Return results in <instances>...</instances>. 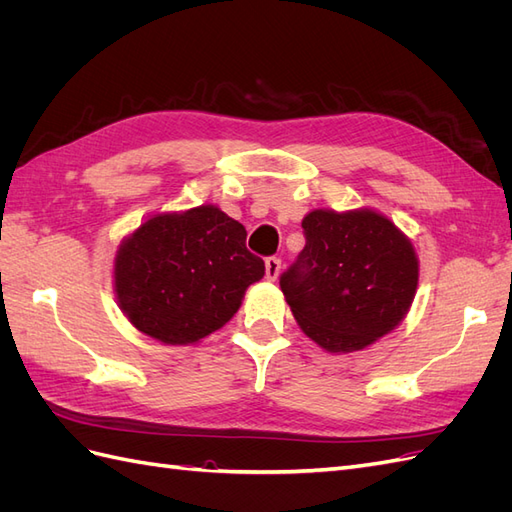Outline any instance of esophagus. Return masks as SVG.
Returning <instances> with one entry per match:
<instances>
[{
  "label": "esophagus",
  "instance_id": "34e87169",
  "mask_svg": "<svg viewBox=\"0 0 512 512\" xmlns=\"http://www.w3.org/2000/svg\"><path fill=\"white\" fill-rule=\"evenodd\" d=\"M282 271V260L277 256H269L265 260V273H267V280H277V275Z\"/></svg>",
  "mask_w": 512,
  "mask_h": 512
}]
</instances>
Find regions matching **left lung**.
Masks as SVG:
<instances>
[{"mask_svg":"<svg viewBox=\"0 0 512 512\" xmlns=\"http://www.w3.org/2000/svg\"><path fill=\"white\" fill-rule=\"evenodd\" d=\"M280 286L307 337L331 352L376 342L406 316L418 282L410 241L374 211L316 209Z\"/></svg>","mask_w":512,"mask_h":512,"instance_id":"1","label":"left lung"}]
</instances>
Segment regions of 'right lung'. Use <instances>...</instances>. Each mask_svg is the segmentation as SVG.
I'll use <instances>...</instances> for the list:
<instances>
[{"label":"right lung","mask_w":512,"mask_h":512,"mask_svg":"<svg viewBox=\"0 0 512 512\" xmlns=\"http://www.w3.org/2000/svg\"><path fill=\"white\" fill-rule=\"evenodd\" d=\"M245 228L203 205L141 224L119 247L115 288L130 322L164 344H192L237 314L265 262L245 247Z\"/></svg>","instance_id":"right-lung-1"}]
</instances>
